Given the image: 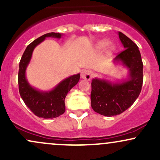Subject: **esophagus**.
<instances>
[{
	"label": "esophagus",
	"instance_id": "obj_1",
	"mask_svg": "<svg viewBox=\"0 0 160 160\" xmlns=\"http://www.w3.org/2000/svg\"><path fill=\"white\" fill-rule=\"evenodd\" d=\"M82 79L86 80H90L92 78V71L89 70H82L80 74Z\"/></svg>",
	"mask_w": 160,
	"mask_h": 160
}]
</instances>
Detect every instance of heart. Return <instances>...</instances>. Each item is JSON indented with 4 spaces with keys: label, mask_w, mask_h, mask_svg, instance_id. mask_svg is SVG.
Segmentation results:
<instances>
[{
    "label": "heart",
    "mask_w": 160,
    "mask_h": 160,
    "mask_svg": "<svg viewBox=\"0 0 160 160\" xmlns=\"http://www.w3.org/2000/svg\"><path fill=\"white\" fill-rule=\"evenodd\" d=\"M108 45V40H101V41L98 42V43H97V47H98V49H104V48H105ZM108 47H109L110 49L112 48L111 46H109Z\"/></svg>",
    "instance_id": "1"
}]
</instances>
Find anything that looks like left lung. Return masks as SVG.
I'll use <instances>...</instances> for the list:
<instances>
[{
	"instance_id": "8db88e82",
	"label": "left lung",
	"mask_w": 160,
	"mask_h": 160,
	"mask_svg": "<svg viewBox=\"0 0 160 160\" xmlns=\"http://www.w3.org/2000/svg\"><path fill=\"white\" fill-rule=\"evenodd\" d=\"M118 35L125 49L113 62L126 68L127 77L117 81L95 78L91 83L92 108L105 117L120 114L131 107L140 94L143 83V63L138 47L122 32H119Z\"/></svg>"
}]
</instances>
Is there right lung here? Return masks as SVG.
<instances>
[{
    "instance_id": "add662e5",
    "label": "right lung",
    "mask_w": 160,
    "mask_h": 160,
    "mask_svg": "<svg viewBox=\"0 0 160 160\" xmlns=\"http://www.w3.org/2000/svg\"><path fill=\"white\" fill-rule=\"evenodd\" d=\"M63 34L51 32L34 40L25 49L19 62L18 83L21 98L26 106L36 116L44 119H52L63 114L65 111V98L68 92L80 80V74L64 79L49 91H42L30 85L26 78V69L32 59V53L38 45L47 38L60 39Z\"/></svg>"
}]
</instances>
